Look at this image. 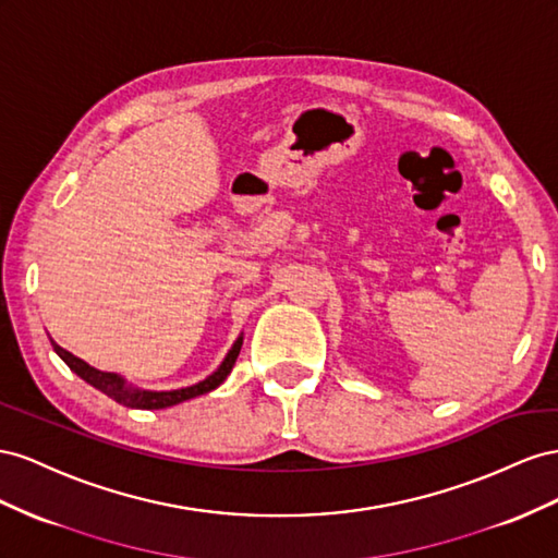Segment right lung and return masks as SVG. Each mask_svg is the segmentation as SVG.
I'll list each match as a JSON object with an SVG mask.
<instances>
[{
	"label": "right lung",
	"mask_w": 558,
	"mask_h": 558,
	"mask_svg": "<svg viewBox=\"0 0 558 558\" xmlns=\"http://www.w3.org/2000/svg\"><path fill=\"white\" fill-rule=\"evenodd\" d=\"M51 343H53L56 353L62 357V362H65L76 376H82L86 384H90L93 388H98L100 392L111 397V400H114V402H119L123 407H131V409H166V407H172V404H180L184 400H191V397H198V395L210 392L217 386L225 384V378L233 369L238 353H241L243 337L233 343V348L229 350V355L225 357V362L219 364V369L213 376H208L205 380H201V384L191 386V388L170 390V392H151V390H131V388H125L121 376L93 369V367H88L84 360H78L72 353H68L65 348H60L56 341H51Z\"/></svg>",
	"instance_id": "obj_1"
}]
</instances>
